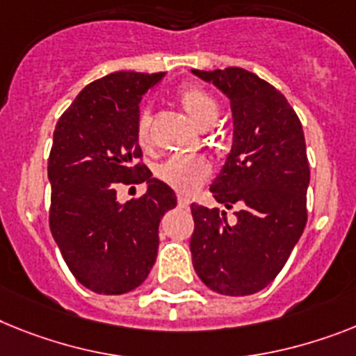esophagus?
<instances>
[{
    "mask_svg": "<svg viewBox=\"0 0 356 356\" xmlns=\"http://www.w3.org/2000/svg\"><path fill=\"white\" fill-rule=\"evenodd\" d=\"M177 202H179V208H188V206H190V199L183 195L177 197Z\"/></svg>",
    "mask_w": 356,
    "mask_h": 356,
    "instance_id": "34e87169",
    "label": "esophagus"
}]
</instances>
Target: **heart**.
<instances>
[{
    "label": "heart",
    "mask_w": 356,
    "mask_h": 356,
    "mask_svg": "<svg viewBox=\"0 0 356 356\" xmlns=\"http://www.w3.org/2000/svg\"><path fill=\"white\" fill-rule=\"evenodd\" d=\"M184 112L192 118L197 127H213L219 118V104L206 90L190 86L179 94ZM136 141L143 150L150 148V112L143 110L136 122ZM211 164L202 155H175L157 168V177L179 193L195 192L197 188L210 177Z\"/></svg>",
    "instance_id": "heart-1"
}]
</instances>
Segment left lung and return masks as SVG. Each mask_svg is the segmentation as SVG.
<instances>
[{
  "instance_id": "obj_1",
  "label": "left lung",
  "mask_w": 356,
  "mask_h": 356,
  "mask_svg": "<svg viewBox=\"0 0 356 356\" xmlns=\"http://www.w3.org/2000/svg\"><path fill=\"white\" fill-rule=\"evenodd\" d=\"M229 97L234 145L210 186L232 210L192 204L195 273L220 295L264 289L284 268L307 222L309 164L300 119L273 85L238 67L193 70Z\"/></svg>"
}]
</instances>
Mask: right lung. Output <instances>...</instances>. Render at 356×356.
Returning a JSON list of instances; mask_svg holds the SVG:
<instances>
[{
	"label": "right lung",
	"instance_id": "obj_1",
	"mask_svg": "<svg viewBox=\"0 0 356 356\" xmlns=\"http://www.w3.org/2000/svg\"><path fill=\"white\" fill-rule=\"evenodd\" d=\"M159 74L113 72L86 85L59 118L49 157V224L72 275L101 295L141 286L155 264L161 217L175 208L168 184L152 177L136 141L139 103ZM147 181L121 205L119 184Z\"/></svg>",
	"mask_w": 356,
	"mask_h": 356
}]
</instances>
